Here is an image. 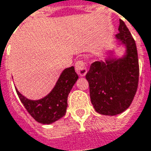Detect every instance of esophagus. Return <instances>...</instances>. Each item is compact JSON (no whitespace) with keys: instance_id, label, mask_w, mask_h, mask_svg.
I'll return each mask as SVG.
<instances>
[{"instance_id":"esophagus-1","label":"esophagus","mask_w":151,"mask_h":151,"mask_svg":"<svg viewBox=\"0 0 151 151\" xmlns=\"http://www.w3.org/2000/svg\"><path fill=\"white\" fill-rule=\"evenodd\" d=\"M75 69H76V71L77 75H79L80 76H84L87 74V72H88L87 66H86L84 61H82V60H79V61H77L76 63Z\"/></svg>"}]
</instances>
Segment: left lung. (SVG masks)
<instances>
[{
  "mask_svg": "<svg viewBox=\"0 0 151 151\" xmlns=\"http://www.w3.org/2000/svg\"><path fill=\"white\" fill-rule=\"evenodd\" d=\"M116 38L126 46L119 59L94 62L86 75L91 102L97 113L113 116L125 111L134 99L139 79L137 50L134 38L122 19Z\"/></svg>",
  "mask_w": 151,
  "mask_h": 151,
  "instance_id": "1",
  "label": "left lung"
}]
</instances>
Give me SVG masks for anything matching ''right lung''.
Here are the masks:
<instances>
[{
    "label": "right lung",
    "instance_id": "1",
    "mask_svg": "<svg viewBox=\"0 0 151 151\" xmlns=\"http://www.w3.org/2000/svg\"><path fill=\"white\" fill-rule=\"evenodd\" d=\"M77 79L78 76L72 66L63 71L52 91L41 100L31 101L17 89L16 92L30 115L38 123L49 124L65 115L68 95Z\"/></svg>",
    "mask_w": 151,
    "mask_h": 151
}]
</instances>
